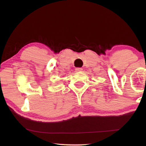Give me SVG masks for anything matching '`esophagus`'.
<instances>
[{"label": "esophagus", "mask_w": 146, "mask_h": 146, "mask_svg": "<svg viewBox=\"0 0 146 146\" xmlns=\"http://www.w3.org/2000/svg\"><path fill=\"white\" fill-rule=\"evenodd\" d=\"M82 70H83V69H82V68H76L75 69L76 71H77V72H80V71H82Z\"/></svg>", "instance_id": "obj_1"}]
</instances>
